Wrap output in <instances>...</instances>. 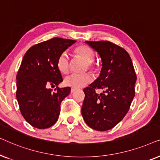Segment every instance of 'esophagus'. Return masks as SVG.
I'll return each mask as SVG.
<instances>
[{
	"label": "esophagus",
	"instance_id": "34e87169",
	"mask_svg": "<svg viewBox=\"0 0 160 160\" xmlns=\"http://www.w3.org/2000/svg\"><path fill=\"white\" fill-rule=\"evenodd\" d=\"M76 90V88H73V87H72L71 89V92L73 93V92H75Z\"/></svg>",
	"mask_w": 160,
	"mask_h": 160
}]
</instances>
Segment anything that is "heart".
Segmentation results:
<instances>
[{"mask_svg": "<svg viewBox=\"0 0 160 160\" xmlns=\"http://www.w3.org/2000/svg\"><path fill=\"white\" fill-rule=\"evenodd\" d=\"M74 54L76 56L83 59L87 62L89 69L95 71L97 69V65L93 62L95 60V52L87 45H79L74 49ZM56 65L59 71L62 73H67L70 68V60L68 54L65 52L60 54L57 60ZM93 78L91 74H76L72 73L65 76L63 83L65 86L71 87L73 88H79L92 82Z\"/></svg>", "mask_w": 160, "mask_h": 160, "instance_id": "heart-1", "label": "heart"}]
</instances>
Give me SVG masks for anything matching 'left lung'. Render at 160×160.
Listing matches in <instances>:
<instances>
[{"mask_svg":"<svg viewBox=\"0 0 160 160\" xmlns=\"http://www.w3.org/2000/svg\"><path fill=\"white\" fill-rule=\"evenodd\" d=\"M102 60L100 76L84 89L83 119L89 128L106 131L125 117L135 96L136 73L132 60L123 48L108 41H86ZM96 89H102L100 95Z\"/></svg>","mask_w":160,"mask_h":160,"instance_id":"obj_1","label":"left lung"}]
</instances>
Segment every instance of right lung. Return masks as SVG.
<instances>
[{"instance_id":"1","label":"right lung","mask_w":160,"mask_h":160,"mask_svg":"<svg viewBox=\"0 0 160 160\" xmlns=\"http://www.w3.org/2000/svg\"><path fill=\"white\" fill-rule=\"evenodd\" d=\"M76 41L52 38L35 44L26 52L17 74L16 97L20 112L34 128L54 125L60 112V104L71 87L60 88L62 82L56 65L60 54ZM57 86L54 92L50 87Z\"/></svg>"}]
</instances>
